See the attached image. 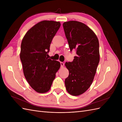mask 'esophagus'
<instances>
[{"mask_svg":"<svg viewBox=\"0 0 122 122\" xmlns=\"http://www.w3.org/2000/svg\"><path fill=\"white\" fill-rule=\"evenodd\" d=\"M60 63H61V67H64V62H61Z\"/></svg>","mask_w":122,"mask_h":122,"instance_id":"esophagus-1","label":"esophagus"}]
</instances>
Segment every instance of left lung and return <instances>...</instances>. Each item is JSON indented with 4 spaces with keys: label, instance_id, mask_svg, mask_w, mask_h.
Wrapping results in <instances>:
<instances>
[{
    "label": "left lung",
    "instance_id": "8db88e82",
    "mask_svg": "<svg viewBox=\"0 0 122 122\" xmlns=\"http://www.w3.org/2000/svg\"><path fill=\"white\" fill-rule=\"evenodd\" d=\"M63 27L70 51L75 50L77 54L65 64L69 71L65 86L70 94L78 96L93 82L100 61L99 41L94 31L80 22H66Z\"/></svg>",
    "mask_w": 122,
    "mask_h": 122
}]
</instances>
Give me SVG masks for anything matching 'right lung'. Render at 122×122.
I'll use <instances>...</instances> for the list:
<instances>
[{
  "label": "right lung",
  "mask_w": 122,
  "mask_h": 122,
  "mask_svg": "<svg viewBox=\"0 0 122 122\" xmlns=\"http://www.w3.org/2000/svg\"><path fill=\"white\" fill-rule=\"evenodd\" d=\"M61 26L59 22L44 20L34 25L22 41L20 60L24 75L36 92L48 91L60 62L48 57L51 42Z\"/></svg>",
  "instance_id": "add662e5"
}]
</instances>
